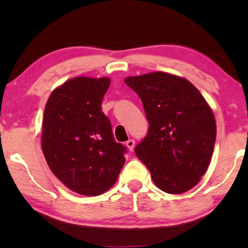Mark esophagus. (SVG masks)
<instances>
[{"mask_svg":"<svg viewBox=\"0 0 248 248\" xmlns=\"http://www.w3.org/2000/svg\"><path fill=\"white\" fill-rule=\"evenodd\" d=\"M126 146L128 147V149H129L130 152H133L134 147H135V141H134L133 139H129V140L126 142Z\"/></svg>","mask_w":248,"mask_h":248,"instance_id":"1","label":"esophagus"}]
</instances>
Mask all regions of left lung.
Instances as JSON below:
<instances>
[{"instance_id": "1", "label": "left lung", "mask_w": 248, "mask_h": 248, "mask_svg": "<svg viewBox=\"0 0 248 248\" xmlns=\"http://www.w3.org/2000/svg\"><path fill=\"white\" fill-rule=\"evenodd\" d=\"M140 96L149 129L135 147L156 186L178 195L192 189L209 167L215 148V115L190 81L164 72L127 77Z\"/></svg>"}]
</instances>
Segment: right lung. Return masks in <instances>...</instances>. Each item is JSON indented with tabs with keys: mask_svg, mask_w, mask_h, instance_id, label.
Listing matches in <instances>:
<instances>
[{
	"mask_svg": "<svg viewBox=\"0 0 248 248\" xmlns=\"http://www.w3.org/2000/svg\"><path fill=\"white\" fill-rule=\"evenodd\" d=\"M108 78L77 77L51 93L44 109L42 149L51 171L70 190L98 196L114 186L127 148L114 140L101 101Z\"/></svg>",
	"mask_w": 248,
	"mask_h": 248,
	"instance_id": "right-lung-1",
	"label": "right lung"
}]
</instances>
